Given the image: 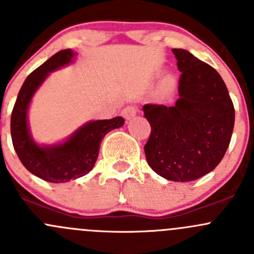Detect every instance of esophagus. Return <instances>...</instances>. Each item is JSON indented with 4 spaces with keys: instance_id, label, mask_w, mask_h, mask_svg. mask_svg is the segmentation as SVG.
Wrapping results in <instances>:
<instances>
[{
    "instance_id": "34e87169",
    "label": "esophagus",
    "mask_w": 254,
    "mask_h": 254,
    "mask_svg": "<svg viewBox=\"0 0 254 254\" xmlns=\"http://www.w3.org/2000/svg\"><path fill=\"white\" fill-rule=\"evenodd\" d=\"M136 112H137V108L135 106H127L125 107L124 109H123L122 114L123 117H124L125 120H130L131 118H134L135 115H136Z\"/></svg>"
}]
</instances>
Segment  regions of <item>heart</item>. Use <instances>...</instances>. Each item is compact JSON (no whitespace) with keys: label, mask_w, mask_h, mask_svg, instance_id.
<instances>
[{"label":"heart","mask_w":254,"mask_h":254,"mask_svg":"<svg viewBox=\"0 0 254 254\" xmlns=\"http://www.w3.org/2000/svg\"><path fill=\"white\" fill-rule=\"evenodd\" d=\"M172 84H173V81L171 76H167V77L163 79V87H165V88H171Z\"/></svg>","instance_id":"1"}]
</instances>
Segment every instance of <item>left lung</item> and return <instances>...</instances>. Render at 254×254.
<instances>
[{
  "instance_id": "8db88e82",
  "label": "left lung",
  "mask_w": 254,
  "mask_h": 254,
  "mask_svg": "<svg viewBox=\"0 0 254 254\" xmlns=\"http://www.w3.org/2000/svg\"><path fill=\"white\" fill-rule=\"evenodd\" d=\"M179 98L172 107L145 104L151 125L145 155L158 176L190 182L211 172L224 157L234 131L235 108L215 68L184 49H172Z\"/></svg>"
}]
</instances>
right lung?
<instances>
[{"mask_svg":"<svg viewBox=\"0 0 254 254\" xmlns=\"http://www.w3.org/2000/svg\"><path fill=\"white\" fill-rule=\"evenodd\" d=\"M76 53L61 50L33 71L18 93L11 117V136L20 162L34 176L51 183H66L86 176L94 167L103 137L124 125L122 117L91 120L58 143H38L30 134L28 111L35 92L54 71L73 63Z\"/></svg>","mask_w":254,"mask_h":254,"instance_id":"add662e5","label":"right lung"}]
</instances>
